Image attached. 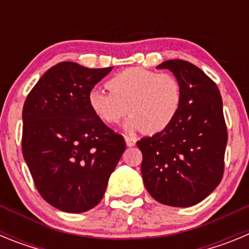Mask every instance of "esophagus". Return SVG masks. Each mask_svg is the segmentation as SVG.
<instances>
[{"mask_svg":"<svg viewBox=\"0 0 249 249\" xmlns=\"http://www.w3.org/2000/svg\"><path fill=\"white\" fill-rule=\"evenodd\" d=\"M124 140H126V144L128 147H133L137 142V140L135 137H132V136H124Z\"/></svg>","mask_w":249,"mask_h":249,"instance_id":"obj_1","label":"esophagus"}]
</instances>
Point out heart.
<instances>
[{
    "label": "heart",
    "mask_w": 249,
    "mask_h": 249,
    "mask_svg": "<svg viewBox=\"0 0 249 249\" xmlns=\"http://www.w3.org/2000/svg\"><path fill=\"white\" fill-rule=\"evenodd\" d=\"M106 92L93 89L89 105L106 124H117L127 113V128L143 129L148 135L166 131L182 106V86L171 73L141 67L127 68L107 82Z\"/></svg>",
    "instance_id": "heart-1"
}]
</instances>
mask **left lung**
<instances>
[{"instance_id": "1", "label": "left lung", "mask_w": 249, "mask_h": 249, "mask_svg": "<svg viewBox=\"0 0 249 249\" xmlns=\"http://www.w3.org/2000/svg\"><path fill=\"white\" fill-rule=\"evenodd\" d=\"M168 68L182 86V106L166 131L137 142L146 190L160 203L191 207L222 181L228 133L219 89L202 70L183 59Z\"/></svg>"}]
</instances>
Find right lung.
Segmentation results:
<instances>
[{"instance_id": "obj_1", "label": "right lung", "mask_w": 249, "mask_h": 249, "mask_svg": "<svg viewBox=\"0 0 249 249\" xmlns=\"http://www.w3.org/2000/svg\"><path fill=\"white\" fill-rule=\"evenodd\" d=\"M112 67L74 62L51 67L31 89L22 111V153L42 198L81 213L97 206L126 149L89 105V93Z\"/></svg>"}]
</instances>
